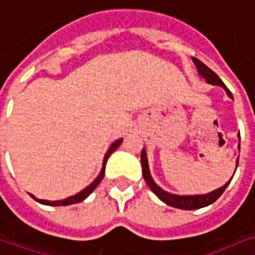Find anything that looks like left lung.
<instances>
[{
  "mask_svg": "<svg viewBox=\"0 0 255 255\" xmlns=\"http://www.w3.org/2000/svg\"><path fill=\"white\" fill-rule=\"evenodd\" d=\"M193 62L195 64V68H197L198 75L204 78L205 83L211 84V85H218V87L224 88V91L227 93L228 97L233 98V94L230 93V90L224 85V83L218 78V75H217L216 72L211 71L205 64H203V62L200 61V60H197V58H193ZM238 138H240V132H238ZM238 149H240V144H238ZM141 165H142L144 180H145V183L148 184L151 191L155 194L162 203H165V204L170 205V207H174V208H180V210H198V208H203V207L213 204L214 201H217L220 198V195L224 193V190L227 188V185L231 181L230 180L223 187L217 188V190L211 191V193L194 194V195H178V194H172L165 191V190H162L160 185L154 181V178H152V175L149 172L148 158H147V151H145V148H142V151H141ZM236 170H237V165H236Z\"/></svg>",
  "mask_w": 255,
  "mask_h": 255,
  "instance_id": "1",
  "label": "left lung"
}]
</instances>
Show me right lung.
<instances>
[{
    "label": "right lung",
    "instance_id": "add662e5",
    "mask_svg": "<svg viewBox=\"0 0 255 255\" xmlns=\"http://www.w3.org/2000/svg\"><path fill=\"white\" fill-rule=\"evenodd\" d=\"M123 142V138H118L117 141H114L111 145H110V148L107 151V154L104 155V160H103V168H101V171L100 174L97 175V178H95L93 183L90 184L88 187H85L84 190H81L80 193H77L75 195H71V197H68V198H64V200H58V201H48V200H38V198H35L32 194H31V197L35 200V201H38L39 204H44V205H52V207H60V205H71V204H77V203H81L84 201L90 194L94 191L95 188H97V185L101 183V180H103V177H104V172H106V164L107 160H108V157L116 151L118 147H120V144Z\"/></svg>",
    "mask_w": 255,
    "mask_h": 255
}]
</instances>
